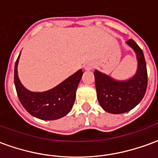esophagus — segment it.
<instances>
[{"label": "esophagus", "instance_id": "34e87169", "mask_svg": "<svg viewBox=\"0 0 158 158\" xmlns=\"http://www.w3.org/2000/svg\"><path fill=\"white\" fill-rule=\"evenodd\" d=\"M84 69H85V71H90V70H92L94 69V65H93L92 63H87V64H85Z\"/></svg>", "mask_w": 158, "mask_h": 158}]
</instances>
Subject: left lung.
<instances>
[{"instance_id": "8db88e82", "label": "left lung", "mask_w": 158, "mask_h": 158, "mask_svg": "<svg viewBox=\"0 0 158 158\" xmlns=\"http://www.w3.org/2000/svg\"><path fill=\"white\" fill-rule=\"evenodd\" d=\"M126 44L135 52L138 66L135 75L126 80H118L98 70L94 72L98 102L106 112L113 114L127 113L135 107L143 99L147 87V70L142 50L133 40Z\"/></svg>"}]
</instances>
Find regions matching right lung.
<instances>
[{
    "mask_svg": "<svg viewBox=\"0 0 158 158\" xmlns=\"http://www.w3.org/2000/svg\"><path fill=\"white\" fill-rule=\"evenodd\" d=\"M20 54L14 68V84L23 106L29 114L42 120H55L66 116L74 102L76 89L83 75L82 70L79 69L52 89L34 92L26 89L19 78L18 64Z\"/></svg>",
    "mask_w": 158,
    "mask_h": 158,
    "instance_id": "1",
    "label": "right lung"
}]
</instances>
